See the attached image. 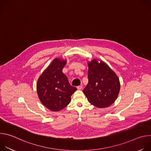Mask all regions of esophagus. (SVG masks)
<instances>
[{"mask_svg":"<svg viewBox=\"0 0 151 151\" xmlns=\"http://www.w3.org/2000/svg\"><path fill=\"white\" fill-rule=\"evenodd\" d=\"M77 88H78V90H81L82 88V85H79V86H78L77 87Z\"/></svg>","mask_w":151,"mask_h":151,"instance_id":"34e87169","label":"esophagus"}]
</instances>
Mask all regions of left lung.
Returning <instances> with one entry per match:
<instances>
[{"label":"left lung","mask_w":151,"mask_h":151,"mask_svg":"<svg viewBox=\"0 0 151 151\" xmlns=\"http://www.w3.org/2000/svg\"><path fill=\"white\" fill-rule=\"evenodd\" d=\"M88 78L83 92L91 104L103 108L114 103L119 93V80L105 63L96 59L88 63Z\"/></svg>","instance_id":"left-lung-1"}]
</instances>
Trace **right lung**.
<instances>
[{
    "instance_id": "add662e5",
    "label": "right lung",
    "mask_w": 151,
    "mask_h": 151,
    "mask_svg": "<svg viewBox=\"0 0 151 151\" xmlns=\"http://www.w3.org/2000/svg\"><path fill=\"white\" fill-rule=\"evenodd\" d=\"M66 63V61L55 58L37 82V93L41 103L52 111L62 110L68 106L76 90L62 72Z\"/></svg>"
}]
</instances>
